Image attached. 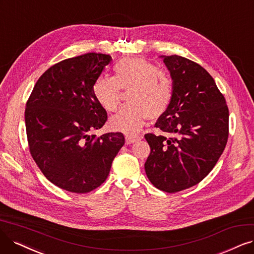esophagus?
<instances>
[{
	"label": "esophagus",
	"mask_w": 254,
	"mask_h": 254,
	"mask_svg": "<svg viewBox=\"0 0 254 254\" xmlns=\"http://www.w3.org/2000/svg\"><path fill=\"white\" fill-rule=\"evenodd\" d=\"M140 137L139 136H132V135H128V136H126V143L127 144H130V143H134L136 142L137 140H139Z\"/></svg>",
	"instance_id": "esophagus-1"
}]
</instances>
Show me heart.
I'll list each match as a JSON object with an SVG mask.
<instances>
[{
	"mask_svg": "<svg viewBox=\"0 0 254 254\" xmlns=\"http://www.w3.org/2000/svg\"><path fill=\"white\" fill-rule=\"evenodd\" d=\"M114 76H99L93 82L96 102L107 112H114L120 102L121 90L127 93L128 105L109 120V127L117 132L135 134L146 118L158 119L170 108L175 94L172 75L141 58H125L114 67Z\"/></svg>",
	"mask_w": 254,
	"mask_h": 254,
	"instance_id": "heart-1",
	"label": "heart"
}]
</instances>
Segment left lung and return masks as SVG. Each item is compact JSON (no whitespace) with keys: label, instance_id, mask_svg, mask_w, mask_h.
I'll return each mask as SVG.
<instances>
[{"label":"left lung","instance_id":"8db88e82","mask_svg":"<svg viewBox=\"0 0 254 254\" xmlns=\"http://www.w3.org/2000/svg\"><path fill=\"white\" fill-rule=\"evenodd\" d=\"M162 58L175 94L155 125L162 134L144 135L151 147L144 170L158 190L174 193L200 183L217 164L227 143L229 112L211 75L199 64L179 55Z\"/></svg>","mask_w":254,"mask_h":254}]
</instances>
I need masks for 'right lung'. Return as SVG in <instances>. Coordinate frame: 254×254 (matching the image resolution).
Instances as JSON below:
<instances>
[{
    "label": "right lung",
    "instance_id": "add662e5",
    "mask_svg": "<svg viewBox=\"0 0 254 254\" xmlns=\"http://www.w3.org/2000/svg\"><path fill=\"white\" fill-rule=\"evenodd\" d=\"M111 60L109 54L92 52L53 64L26 103L31 157L47 179L70 192L86 193L100 186L125 144L122 133L91 135L108 119L92 86Z\"/></svg>",
    "mask_w": 254,
    "mask_h": 254
}]
</instances>
